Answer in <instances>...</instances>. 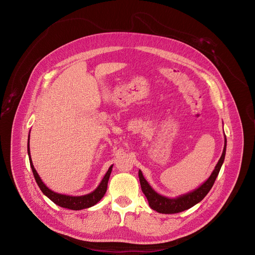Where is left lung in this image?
<instances>
[{
    "mask_svg": "<svg viewBox=\"0 0 255 255\" xmlns=\"http://www.w3.org/2000/svg\"><path fill=\"white\" fill-rule=\"evenodd\" d=\"M226 150H227V138H225V148H223L221 157L219 158L218 163L216 165L211 176L208 177V179L199 188L188 192L186 195H183L176 198H167L157 194V192L150 186L149 183L145 181V179L142 175V172L140 170L138 171L141 190L144 194V196L146 197V199H148L150 207L152 210L161 214H175V213L186 211L188 208L199 203L200 201H202L203 198L208 194V191H210L211 188L213 187V185L216 181V177H217L220 171L223 160H225Z\"/></svg>",
    "mask_w": 255,
    "mask_h": 255,
    "instance_id": "8db88e82",
    "label": "left lung"
}]
</instances>
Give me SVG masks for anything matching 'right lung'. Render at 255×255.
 <instances>
[{"mask_svg": "<svg viewBox=\"0 0 255 255\" xmlns=\"http://www.w3.org/2000/svg\"><path fill=\"white\" fill-rule=\"evenodd\" d=\"M30 132V130H29ZM27 153H28V157H29V164H30V168L33 170V174L35 176V180L39 186L40 190L43 192V194L47 196L50 200L59 205L60 207L64 208H69V210L72 211H80V210H84V208H88L96 205L100 200H101L107 189V183H109L110 180V175L112 173V169H113V165L109 168L106 174L104 175L103 180L100 183L99 186L88 195H84V196H67V195H61V194H57V192H54L53 190H51L50 188H48L45 185L43 184L42 180L40 179V176L38 175L36 169L34 168V165L32 163V158H30V153H29V136H28V140H27Z\"/></svg>", "mask_w": 255, "mask_h": 255, "instance_id": "obj_1", "label": "right lung"}]
</instances>
